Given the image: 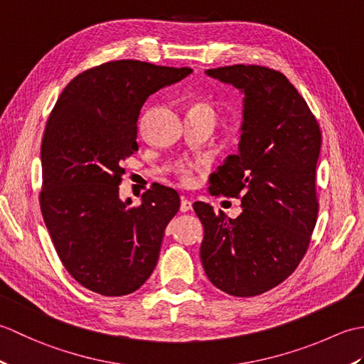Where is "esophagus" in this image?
I'll return each instance as SVG.
<instances>
[{
    "label": "esophagus",
    "instance_id": "1",
    "mask_svg": "<svg viewBox=\"0 0 364 364\" xmlns=\"http://www.w3.org/2000/svg\"><path fill=\"white\" fill-rule=\"evenodd\" d=\"M192 210V202L188 198H181V205H180V211L181 213H188Z\"/></svg>",
    "mask_w": 364,
    "mask_h": 364
}]
</instances>
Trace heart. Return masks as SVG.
<instances>
[{"mask_svg": "<svg viewBox=\"0 0 364 364\" xmlns=\"http://www.w3.org/2000/svg\"><path fill=\"white\" fill-rule=\"evenodd\" d=\"M198 107H202V109H206V111H210V112H213V109L210 106H198ZM178 173L181 175V180L184 181V183H188V181H191V170H188V168H184V167H180L178 168Z\"/></svg>", "mask_w": 364, "mask_h": 364, "instance_id": "heart-1", "label": "heart"}]
</instances>
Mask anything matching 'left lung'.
<instances>
[{
    "mask_svg": "<svg viewBox=\"0 0 364 364\" xmlns=\"http://www.w3.org/2000/svg\"><path fill=\"white\" fill-rule=\"evenodd\" d=\"M208 76L244 94L241 139L213 173V196L241 197L230 219L196 202L205 228L200 258L220 291L253 297L288 278L306 253L318 219L316 164L321 129L297 89L261 65L210 68Z\"/></svg>",
    "mask_w": 364,
    "mask_h": 364,
    "instance_id": "left-lung-1",
    "label": "left lung"
}]
</instances>
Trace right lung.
<instances>
[{"label": "right lung", "instance_id": "obj_1", "mask_svg": "<svg viewBox=\"0 0 364 364\" xmlns=\"http://www.w3.org/2000/svg\"><path fill=\"white\" fill-rule=\"evenodd\" d=\"M191 73L114 60L76 76L54 105L41 149V210L58 257L84 288L127 296L156 267L180 196L158 184L131 206L119 196L122 162L139 150L144 103Z\"/></svg>", "mask_w": 364, "mask_h": 364}]
</instances>
